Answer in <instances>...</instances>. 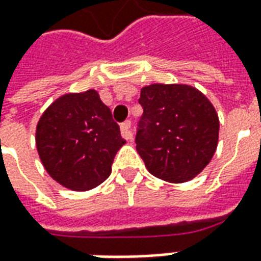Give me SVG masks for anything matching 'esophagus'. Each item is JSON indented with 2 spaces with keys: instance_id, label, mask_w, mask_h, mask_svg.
I'll return each mask as SVG.
<instances>
[{
  "instance_id": "obj_1",
  "label": "esophagus",
  "mask_w": 261,
  "mask_h": 261,
  "mask_svg": "<svg viewBox=\"0 0 261 261\" xmlns=\"http://www.w3.org/2000/svg\"><path fill=\"white\" fill-rule=\"evenodd\" d=\"M120 130H121V136H123V138H125V140H128V141L133 140V131H131L130 120H125L124 123H121Z\"/></svg>"
}]
</instances>
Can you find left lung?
Returning a JSON list of instances; mask_svg holds the SVG:
<instances>
[{"label": "left lung", "instance_id": "obj_1", "mask_svg": "<svg viewBox=\"0 0 261 261\" xmlns=\"http://www.w3.org/2000/svg\"><path fill=\"white\" fill-rule=\"evenodd\" d=\"M138 102L144 113L136 144L148 171L174 184L196 177L219 142V116L212 102L185 84L146 86Z\"/></svg>", "mask_w": 261, "mask_h": 261}]
</instances>
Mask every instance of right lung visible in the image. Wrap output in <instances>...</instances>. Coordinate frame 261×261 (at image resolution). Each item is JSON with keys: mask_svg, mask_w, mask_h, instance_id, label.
I'll use <instances>...</instances> for the list:
<instances>
[{"mask_svg": "<svg viewBox=\"0 0 261 261\" xmlns=\"http://www.w3.org/2000/svg\"><path fill=\"white\" fill-rule=\"evenodd\" d=\"M124 144L120 127L95 90L58 98L36 130L38 155L48 174L71 191L102 184Z\"/></svg>", "mask_w": 261, "mask_h": 261, "instance_id": "obj_1", "label": "right lung"}]
</instances>
